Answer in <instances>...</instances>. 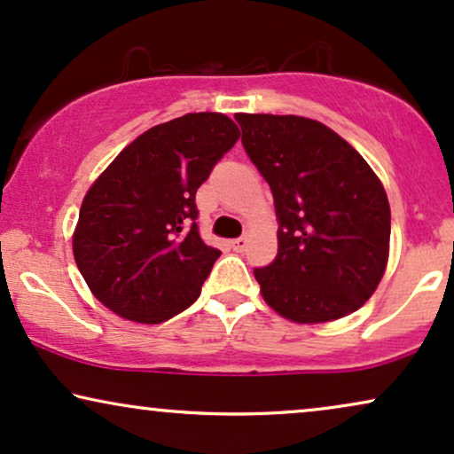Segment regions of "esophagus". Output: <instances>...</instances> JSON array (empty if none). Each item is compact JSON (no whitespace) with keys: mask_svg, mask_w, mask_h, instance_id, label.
I'll return each mask as SVG.
<instances>
[{"mask_svg":"<svg viewBox=\"0 0 454 454\" xmlns=\"http://www.w3.org/2000/svg\"><path fill=\"white\" fill-rule=\"evenodd\" d=\"M247 247V237H240V239H234L232 240V249L239 251V254H243Z\"/></svg>","mask_w":454,"mask_h":454,"instance_id":"esophagus-1","label":"esophagus"}]
</instances>
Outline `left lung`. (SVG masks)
<instances>
[{"label": "left lung", "instance_id": "left-lung-1", "mask_svg": "<svg viewBox=\"0 0 454 454\" xmlns=\"http://www.w3.org/2000/svg\"><path fill=\"white\" fill-rule=\"evenodd\" d=\"M266 177L278 254L255 268L263 301L297 325L343 318L375 294L389 257L386 188L349 142L297 114H234Z\"/></svg>", "mask_w": 454, "mask_h": 454}]
</instances>
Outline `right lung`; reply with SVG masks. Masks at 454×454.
<instances>
[{"instance_id":"obj_1","label":"right lung","mask_w":454,"mask_h":454,"mask_svg":"<svg viewBox=\"0 0 454 454\" xmlns=\"http://www.w3.org/2000/svg\"><path fill=\"white\" fill-rule=\"evenodd\" d=\"M239 136L226 114L188 113L137 136L96 177L73 255L102 306L159 325L197 301L220 251L200 239L194 194Z\"/></svg>"}]
</instances>
